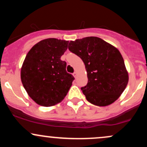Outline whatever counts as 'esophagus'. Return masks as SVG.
<instances>
[{
    "mask_svg": "<svg viewBox=\"0 0 147 147\" xmlns=\"http://www.w3.org/2000/svg\"><path fill=\"white\" fill-rule=\"evenodd\" d=\"M72 75H73L74 77H75V78H76V77H77V72H75L73 74H72Z\"/></svg>",
    "mask_w": 147,
    "mask_h": 147,
    "instance_id": "esophagus-1",
    "label": "esophagus"
}]
</instances>
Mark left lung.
<instances>
[{
    "label": "left lung",
    "mask_w": 147,
    "mask_h": 147,
    "mask_svg": "<svg viewBox=\"0 0 147 147\" xmlns=\"http://www.w3.org/2000/svg\"><path fill=\"white\" fill-rule=\"evenodd\" d=\"M68 49L85 64L88 84L81 90L87 100L99 106H108L117 100L129 82L119 50L95 36L70 41Z\"/></svg>",
    "instance_id": "1"
}]
</instances>
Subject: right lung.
<instances>
[{
	"mask_svg": "<svg viewBox=\"0 0 147 147\" xmlns=\"http://www.w3.org/2000/svg\"><path fill=\"white\" fill-rule=\"evenodd\" d=\"M68 41L47 38L34 45L27 54L21 68L23 87L38 105L54 106L64 99L75 79L65 70L61 57Z\"/></svg>",
	"mask_w": 147,
	"mask_h": 147,
	"instance_id": "right-lung-1",
	"label": "right lung"
}]
</instances>
